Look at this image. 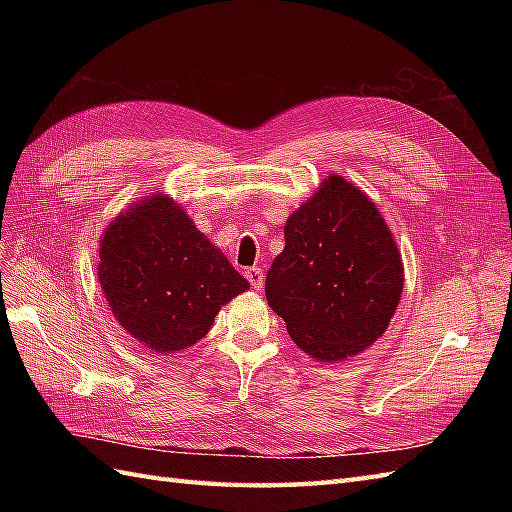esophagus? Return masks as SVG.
Here are the masks:
<instances>
[{
  "label": "esophagus",
  "instance_id": "esophagus-1",
  "mask_svg": "<svg viewBox=\"0 0 512 512\" xmlns=\"http://www.w3.org/2000/svg\"><path fill=\"white\" fill-rule=\"evenodd\" d=\"M245 277H247V280H250L254 290H262V286H265V273H262V269H256V267L247 269Z\"/></svg>",
  "mask_w": 512,
  "mask_h": 512
}]
</instances>
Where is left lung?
Listing matches in <instances>:
<instances>
[{"label": "left lung", "instance_id": "8db88e82", "mask_svg": "<svg viewBox=\"0 0 512 512\" xmlns=\"http://www.w3.org/2000/svg\"><path fill=\"white\" fill-rule=\"evenodd\" d=\"M284 237L265 292L294 344L320 363L374 346L404 292V262L374 200L329 175L290 213Z\"/></svg>", "mask_w": 512, "mask_h": 512}]
</instances>
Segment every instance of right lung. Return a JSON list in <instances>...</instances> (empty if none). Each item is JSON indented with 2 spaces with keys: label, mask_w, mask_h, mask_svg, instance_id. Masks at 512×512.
<instances>
[{
  "label": "right lung",
  "mask_w": 512,
  "mask_h": 512,
  "mask_svg": "<svg viewBox=\"0 0 512 512\" xmlns=\"http://www.w3.org/2000/svg\"><path fill=\"white\" fill-rule=\"evenodd\" d=\"M98 282L123 331L158 354L194 346L222 305L250 288L162 190L132 203L104 228Z\"/></svg>",
  "instance_id": "right-lung-1"
}]
</instances>
